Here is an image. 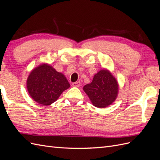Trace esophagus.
<instances>
[{
	"label": "esophagus",
	"mask_w": 160,
	"mask_h": 160,
	"mask_svg": "<svg viewBox=\"0 0 160 160\" xmlns=\"http://www.w3.org/2000/svg\"><path fill=\"white\" fill-rule=\"evenodd\" d=\"M81 85V82L80 81H77L75 83H72V86L74 87H79Z\"/></svg>",
	"instance_id": "34e87169"
}]
</instances>
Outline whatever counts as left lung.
Returning a JSON list of instances; mask_svg holds the SVG:
<instances>
[{
  "mask_svg": "<svg viewBox=\"0 0 160 160\" xmlns=\"http://www.w3.org/2000/svg\"><path fill=\"white\" fill-rule=\"evenodd\" d=\"M91 103L97 108H103L112 103L117 98L118 84L107 70H101L95 75L91 83L83 87Z\"/></svg>",
  "mask_w": 160,
  "mask_h": 160,
  "instance_id": "8db88e82",
  "label": "left lung"
}]
</instances>
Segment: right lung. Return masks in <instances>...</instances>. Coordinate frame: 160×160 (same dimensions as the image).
Listing matches in <instances>:
<instances>
[{
    "label": "right lung",
    "instance_id": "add662e5",
    "mask_svg": "<svg viewBox=\"0 0 160 160\" xmlns=\"http://www.w3.org/2000/svg\"><path fill=\"white\" fill-rule=\"evenodd\" d=\"M28 93L34 101L42 105H49L70 87L62 73L49 65L43 64L33 69L27 82Z\"/></svg>",
    "mask_w": 160,
    "mask_h": 160
}]
</instances>
